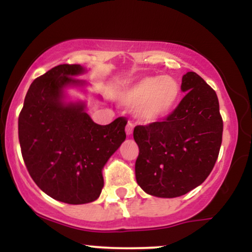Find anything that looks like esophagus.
I'll list each match as a JSON object with an SVG mask.
<instances>
[{"label": "esophagus", "instance_id": "1", "mask_svg": "<svg viewBox=\"0 0 252 252\" xmlns=\"http://www.w3.org/2000/svg\"><path fill=\"white\" fill-rule=\"evenodd\" d=\"M132 130H134V124H132L131 122H128V124H126V135H128V136L131 135L132 134Z\"/></svg>", "mask_w": 252, "mask_h": 252}]
</instances>
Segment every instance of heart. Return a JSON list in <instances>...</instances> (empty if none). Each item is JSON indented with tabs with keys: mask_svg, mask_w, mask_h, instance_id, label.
<instances>
[{
	"mask_svg": "<svg viewBox=\"0 0 252 252\" xmlns=\"http://www.w3.org/2000/svg\"><path fill=\"white\" fill-rule=\"evenodd\" d=\"M181 96V88L174 78L146 77L138 80L121 94L124 105L138 108L143 120L158 121L172 114Z\"/></svg>",
	"mask_w": 252,
	"mask_h": 252,
	"instance_id": "1",
	"label": "heart"
}]
</instances>
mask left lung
I'll return each mask as SVG.
<instances>
[{"label":"left lung","instance_id":"obj_1","mask_svg":"<svg viewBox=\"0 0 252 252\" xmlns=\"http://www.w3.org/2000/svg\"><path fill=\"white\" fill-rule=\"evenodd\" d=\"M187 92L161 122L137 126L136 181L144 192L176 198L206 180L212 172L222 138V118L216 91L195 72L182 77Z\"/></svg>","mask_w":252,"mask_h":252}]
</instances>
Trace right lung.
I'll list each match as a JSON object with an SVG mask.
<instances>
[{
    "label": "right lung",
    "mask_w": 252,
    "mask_h": 252,
    "mask_svg": "<svg viewBox=\"0 0 252 252\" xmlns=\"http://www.w3.org/2000/svg\"><path fill=\"white\" fill-rule=\"evenodd\" d=\"M80 65L63 63L31 84L19 115V141L28 173L40 189L66 204L94 201L102 169L126 140V117L94 123L84 103H63V88L84 85Z\"/></svg>",
    "instance_id": "right-lung-1"
}]
</instances>
